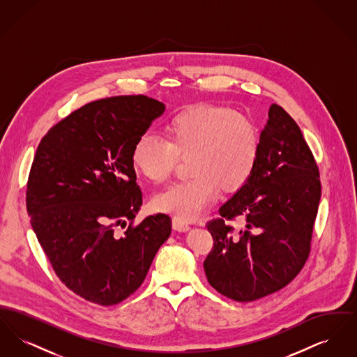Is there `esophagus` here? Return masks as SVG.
Segmentation results:
<instances>
[{"mask_svg":"<svg viewBox=\"0 0 357 357\" xmlns=\"http://www.w3.org/2000/svg\"><path fill=\"white\" fill-rule=\"evenodd\" d=\"M172 229L178 230V231H188L190 230V225L186 221H183L182 218H172Z\"/></svg>","mask_w":357,"mask_h":357,"instance_id":"esophagus-1","label":"esophagus"}]
</instances>
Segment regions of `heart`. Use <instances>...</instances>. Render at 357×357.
<instances>
[{"instance_id": "heart-1", "label": "heart", "mask_w": 357, "mask_h": 357, "mask_svg": "<svg viewBox=\"0 0 357 357\" xmlns=\"http://www.w3.org/2000/svg\"><path fill=\"white\" fill-rule=\"evenodd\" d=\"M167 140L143 134L131 153L132 166L153 183L165 182L178 156H186L192 174L155 195L156 210L182 220L204 213L221 187L241 186L255 169L259 134L255 121L231 108L197 104L175 114L165 127Z\"/></svg>"}]
</instances>
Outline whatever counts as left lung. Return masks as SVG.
Wrapping results in <instances>:
<instances>
[{
  "label": "left lung",
  "instance_id": "1",
  "mask_svg": "<svg viewBox=\"0 0 357 357\" xmlns=\"http://www.w3.org/2000/svg\"><path fill=\"white\" fill-rule=\"evenodd\" d=\"M321 198L319 169L297 123L272 104L255 169L207 225L214 248L204 259L208 284L249 303L287 287L305 264ZM238 216L233 234L225 219Z\"/></svg>",
  "mask_w": 357,
  "mask_h": 357
}]
</instances>
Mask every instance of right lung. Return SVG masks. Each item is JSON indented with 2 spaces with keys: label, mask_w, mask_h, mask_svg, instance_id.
<instances>
[{
  "label": "right lung",
  "mask_w": 357,
  "mask_h": 357,
  "mask_svg": "<svg viewBox=\"0 0 357 357\" xmlns=\"http://www.w3.org/2000/svg\"><path fill=\"white\" fill-rule=\"evenodd\" d=\"M165 109L143 95L88 102L37 147L26 187L32 229L57 277L86 301L109 306L131 296L170 237L160 213L115 231L140 210L131 153Z\"/></svg>",
  "instance_id": "obj_1"
}]
</instances>
